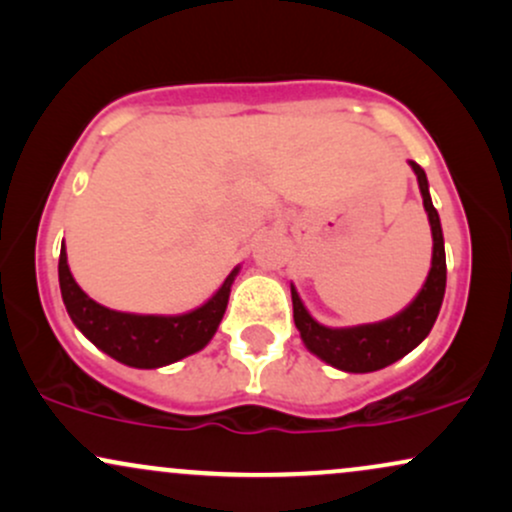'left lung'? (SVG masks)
Masks as SVG:
<instances>
[{
  "label": "left lung",
  "instance_id": "left-lung-1",
  "mask_svg": "<svg viewBox=\"0 0 512 512\" xmlns=\"http://www.w3.org/2000/svg\"><path fill=\"white\" fill-rule=\"evenodd\" d=\"M413 174L418 179L423 208L428 212V222L432 231V262L428 278L418 295L390 319L375 323H359V326H326L316 321L309 309L304 307L300 293L290 283V297H293V319L304 347L326 361L328 366L345 373H373L380 368L394 364L401 357L416 349L420 342L428 338L435 326L439 309H442L444 288H446V255H444V234L442 222L432 205L430 186L425 170L418 163L409 160Z\"/></svg>",
  "mask_w": 512,
  "mask_h": 512
}]
</instances>
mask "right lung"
I'll return each mask as SVG.
<instances>
[{
    "label": "right lung",
    "instance_id": "obj_1",
    "mask_svg": "<svg viewBox=\"0 0 512 512\" xmlns=\"http://www.w3.org/2000/svg\"><path fill=\"white\" fill-rule=\"evenodd\" d=\"M241 264L200 307L184 314H132L92 300L70 274L66 243L58 257V286L75 328L108 357L132 368H163L208 347L229 304Z\"/></svg>",
    "mask_w": 512,
    "mask_h": 512
}]
</instances>
